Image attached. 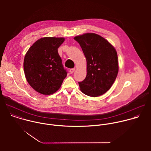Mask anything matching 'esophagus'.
<instances>
[{"instance_id":"obj_1","label":"esophagus","mask_w":151,"mask_h":151,"mask_svg":"<svg viewBox=\"0 0 151 151\" xmlns=\"http://www.w3.org/2000/svg\"><path fill=\"white\" fill-rule=\"evenodd\" d=\"M75 70V68H73V69H70V73H73L74 72Z\"/></svg>"}]
</instances>
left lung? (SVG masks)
<instances>
[{
    "label": "left lung",
    "instance_id": "obj_1",
    "mask_svg": "<svg viewBox=\"0 0 151 151\" xmlns=\"http://www.w3.org/2000/svg\"><path fill=\"white\" fill-rule=\"evenodd\" d=\"M87 60V76L79 82L81 91L90 97L103 95L112 87L118 73L117 52L101 36L85 33L74 37Z\"/></svg>",
    "mask_w": 151,
    "mask_h": 151
}]
</instances>
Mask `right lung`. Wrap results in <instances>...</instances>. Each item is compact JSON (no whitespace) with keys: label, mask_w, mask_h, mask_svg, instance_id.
<instances>
[{"label":"right lung","mask_w":151,"mask_h":151,"mask_svg":"<svg viewBox=\"0 0 151 151\" xmlns=\"http://www.w3.org/2000/svg\"><path fill=\"white\" fill-rule=\"evenodd\" d=\"M63 37H45L36 41L24 60L26 78L37 92L50 95L61 87L68 72L64 68L58 48Z\"/></svg>","instance_id":"right-lung-1"}]
</instances>
